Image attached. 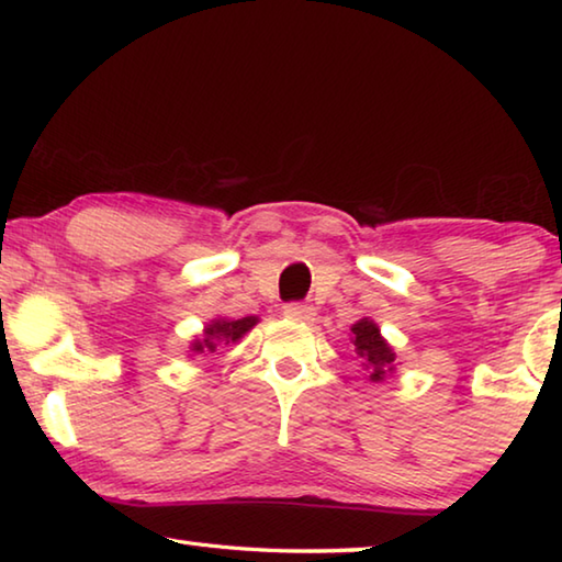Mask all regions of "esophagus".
Listing matches in <instances>:
<instances>
[{
	"label": "esophagus",
	"instance_id": "esophagus-1",
	"mask_svg": "<svg viewBox=\"0 0 562 562\" xmlns=\"http://www.w3.org/2000/svg\"><path fill=\"white\" fill-rule=\"evenodd\" d=\"M284 317L297 319V322H312L315 319V307L307 302H290L284 304Z\"/></svg>",
	"mask_w": 562,
	"mask_h": 562
}]
</instances>
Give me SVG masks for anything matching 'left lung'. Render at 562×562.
<instances>
[{
    "instance_id": "8db88e82",
    "label": "left lung",
    "mask_w": 562,
    "mask_h": 562,
    "mask_svg": "<svg viewBox=\"0 0 562 562\" xmlns=\"http://www.w3.org/2000/svg\"><path fill=\"white\" fill-rule=\"evenodd\" d=\"M351 349L359 359L361 369L367 372L369 382H384V379L396 372V351L389 341L382 337V329L374 319L361 317L359 322L351 325Z\"/></svg>"
}]
</instances>
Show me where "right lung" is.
I'll list each match as a JSON object with an SVG mask.
<instances>
[{
    "label": "right lung",
    "mask_w": 562,
    "mask_h": 562,
    "mask_svg": "<svg viewBox=\"0 0 562 562\" xmlns=\"http://www.w3.org/2000/svg\"><path fill=\"white\" fill-rule=\"evenodd\" d=\"M260 317H243V319H227V317H215L203 327V335H195L190 341L188 357L193 355H213V351L221 345H235L240 341L247 331L258 325Z\"/></svg>",
    "instance_id": "add662e5"
}]
</instances>
